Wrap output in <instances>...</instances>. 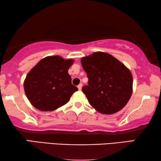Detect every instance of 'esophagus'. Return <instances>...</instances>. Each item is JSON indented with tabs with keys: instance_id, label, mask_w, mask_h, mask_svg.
<instances>
[{
	"instance_id": "1",
	"label": "esophagus",
	"mask_w": 161,
	"mask_h": 161,
	"mask_svg": "<svg viewBox=\"0 0 161 161\" xmlns=\"http://www.w3.org/2000/svg\"><path fill=\"white\" fill-rule=\"evenodd\" d=\"M77 87L79 89V90H81V87H82V84H81V83L80 84V85L77 86Z\"/></svg>"
}]
</instances>
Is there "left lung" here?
I'll list each match as a JSON object with an SVG mask.
<instances>
[{
  "label": "left lung",
  "mask_w": 161,
  "mask_h": 161,
  "mask_svg": "<svg viewBox=\"0 0 161 161\" xmlns=\"http://www.w3.org/2000/svg\"><path fill=\"white\" fill-rule=\"evenodd\" d=\"M81 63L88 77L82 92L91 106L106 114L123 108L132 92L130 71L113 56L101 52L82 57Z\"/></svg>",
  "instance_id": "1"
}]
</instances>
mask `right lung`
I'll return each mask as SVG.
<instances>
[{
    "instance_id": "right-lung-1",
    "label": "right lung",
    "mask_w": 161,
    "mask_h": 161,
    "mask_svg": "<svg viewBox=\"0 0 161 161\" xmlns=\"http://www.w3.org/2000/svg\"><path fill=\"white\" fill-rule=\"evenodd\" d=\"M74 60L59 56L47 57L37 63L26 75L25 94L31 104L41 111H53L64 105L78 90L71 85L68 69Z\"/></svg>"
}]
</instances>
